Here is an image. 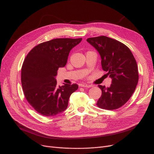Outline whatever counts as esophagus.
I'll list each match as a JSON object with an SVG mask.
<instances>
[{
	"mask_svg": "<svg viewBox=\"0 0 154 154\" xmlns=\"http://www.w3.org/2000/svg\"><path fill=\"white\" fill-rule=\"evenodd\" d=\"M80 86L84 87V88H90V87H92V85H86V84H81L80 85Z\"/></svg>",
	"mask_w": 154,
	"mask_h": 154,
	"instance_id": "1",
	"label": "esophagus"
}]
</instances>
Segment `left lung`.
Returning a JSON list of instances; mask_svg holds the SVG:
<instances>
[{"label": "left lung", "instance_id": "1", "mask_svg": "<svg viewBox=\"0 0 154 154\" xmlns=\"http://www.w3.org/2000/svg\"><path fill=\"white\" fill-rule=\"evenodd\" d=\"M101 56L102 69L112 79L109 87L98 85L102 94L97 106L106 109L121 107L130 98L138 81V72L135 57L124 44L106 36L86 39Z\"/></svg>", "mask_w": 154, "mask_h": 154}]
</instances>
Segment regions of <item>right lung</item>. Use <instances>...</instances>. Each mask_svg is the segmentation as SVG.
<instances>
[{
  "instance_id": "right-lung-1",
  "label": "right lung",
  "mask_w": 154,
  "mask_h": 154,
  "mask_svg": "<svg viewBox=\"0 0 154 154\" xmlns=\"http://www.w3.org/2000/svg\"><path fill=\"white\" fill-rule=\"evenodd\" d=\"M82 38H58L39 44L28 53L21 70L24 96L36 112L52 116L64 112L77 84L57 86L56 76L59 68L67 63L70 51Z\"/></svg>"
}]
</instances>
